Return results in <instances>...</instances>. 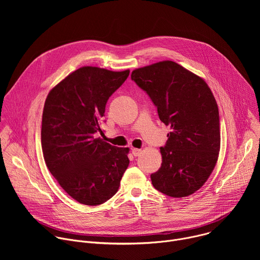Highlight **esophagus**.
<instances>
[{
  "instance_id": "34e87169",
  "label": "esophagus",
  "mask_w": 260,
  "mask_h": 260,
  "mask_svg": "<svg viewBox=\"0 0 260 260\" xmlns=\"http://www.w3.org/2000/svg\"><path fill=\"white\" fill-rule=\"evenodd\" d=\"M132 153L134 154V156H139L141 154V149H138V148H133Z\"/></svg>"
}]
</instances>
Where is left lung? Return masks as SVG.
<instances>
[{
  "mask_svg": "<svg viewBox=\"0 0 260 260\" xmlns=\"http://www.w3.org/2000/svg\"><path fill=\"white\" fill-rule=\"evenodd\" d=\"M131 77L172 128L160 147L161 167L150 176L154 188L172 198L194 193L214 170L220 150L219 111L210 87L172 60L137 69Z\"/></svg>",
  "mask_w": 260,
  "mask_h": 260,
  "instance_id": "obj_1",
  "label": "left lung"
}]
</instances>
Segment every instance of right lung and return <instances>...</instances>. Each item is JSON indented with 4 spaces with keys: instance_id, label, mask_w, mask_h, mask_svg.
I'll return each mask as SVG.
<instances>
[{
    "instance_id": "1",
    "label": "right lung",
    "mask_w": 260,
    "mask_h": 260,
    "mask_svg": "<svg viewBox=\"0 0 260 260\" xmlns=\"http://www.w3.org/2000/svg\"><path fill=\"white\" fill-rule=\"evenodd\" d=\"M129 71L82 67L48 93L42 116L41 144L46 166L74 200L98 206L112 198L128 167V148L98 138L106 104Z\"/></svg>"
}]
</instances>
